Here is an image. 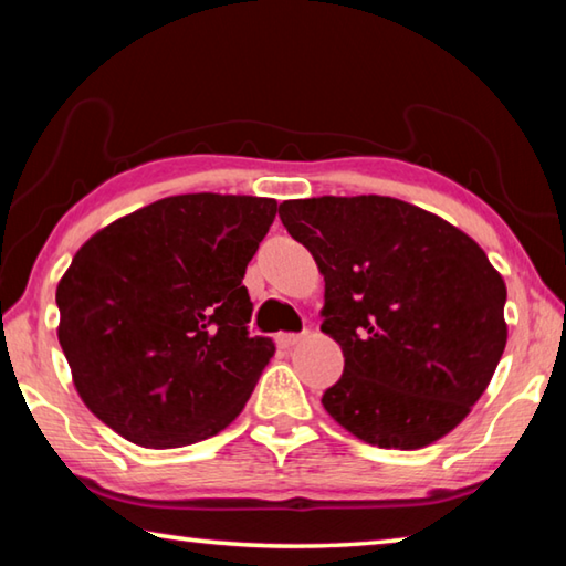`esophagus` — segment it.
I'll list each match as a JSON object with an SVG mask.
<instances>
[{"instance_id": "obj_1", "label": "esophagus", "mask_w": 566, "mask_h": 566, "mask_svg": "<svg viewBox=\"0 0 566 566\" xmlns=\"http://www.w3.org/2000/svg\"><path fill=\"white\" fill-rule=\"evenodd\" d=\"M304 339V332H282V334H276V344H280V347H294L296 342H302Z\"/></svg>"}]
</instances>
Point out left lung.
I'll list each match as a JSON object with an SVG mask.
<instances>
[{
    "instance_id": "left-lung-1",
    "label": "left lung",
    "mask_w": 566,
    "mask_h": 566,
    "mask_svg": "<svg viewBox=\"0 0 566 566\" xmlns=\"http://www.w3.org/2000/svg\"><path fill=\"white\" fill-rule=\"evenodd\" d=\"M280 219L324 274L344 371L322 405L361 442L419 449L462 421L506 344L502 274L472 237L401 199L317 197Z\"/></svg>"
}]
</instances>
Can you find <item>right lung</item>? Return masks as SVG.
I'll return each instance as SVG.
<instances>
[{"instance_id":"right-lung-1","label":"right lung","mask_w":566,"mask_h":566,"mask_svg":"<svg viewBox=\"0 0 566 566\" xmlns=\"http://www.w3.org/2000/svg\"><path fill=\"white\" fill-rule=\"evenodd\" d=\"M274 217L266 197L179 195L82 244L56 286V334L92 415L151 449L232 424L274 354L249 337L242 284Z\"/></svg>"}]
</instances>
